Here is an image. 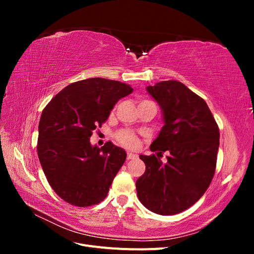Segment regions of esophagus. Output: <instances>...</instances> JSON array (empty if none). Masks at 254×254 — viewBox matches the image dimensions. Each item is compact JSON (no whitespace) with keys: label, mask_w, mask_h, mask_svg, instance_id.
Returning a JSON list of instances; mask_svg holds the SVG:
<instances>
[{"label":"esophagus","mask_w":254,"mask_h":254,"mask_svg":"<svg viewBox=\"0 0 254 254\" xmlns=\"http://www.w3.org/2000/svg\"><path fill=\"white\" fill-rule=\"evenodd\" d=\"M134 158H136V155H134V153L127 152V159L128 160H131V159H134Z\"/></svg>","instance_id":"34e87169"}]
</instances>
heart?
<instances>
[{"instance_id":"obj_1","label":"heart","mask_w":254,"mask_h":254,"mask_svg":"<svg viewBox=\"0 0 254 254\" xmlns=\"http://www.w3.org/2000/svg\"><path fill=\"white\" fill-rule=\"evenodd\" d=\"M117 140L126 147H134L137 143L136 136L129 131H120L117 134Z\"/></svg>"}]
</instances>
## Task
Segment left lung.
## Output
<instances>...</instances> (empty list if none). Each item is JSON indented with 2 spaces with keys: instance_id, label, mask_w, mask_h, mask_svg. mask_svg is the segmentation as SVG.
Returning <instances> with one entry per match:
<instances>
[{
  "instance_id": "left-lung-1",
  "label": "left lung",
  "mask_w": 254,
  "mask_h": 254,
  "mask_svg": "<svg viewBox=\"0 0 254 254\" xmlns=\"http://www.w3.org/2000/svg\"><path fill=\"white\" fill-rule=\"evenodd\" d=\"M159 104L164 126L150 145L155 155L140 159L145 173L135 182L141 203L160 215H175L196 203L209 188L216 167L219 129L204 99L177 80L146 88Z\"/></svg>"
}]
</instances>
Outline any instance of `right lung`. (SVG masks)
Wrapping results in <instances>:
<instances>
[{"label":"right lung","mask_w":254,"mask_h":254,"mask_svg":"<svg viewBox=\"0 0 254 254\" xmlns=\"http://www.w3.org/2000/svg\"><path fill=\"white\" fill-rule=\"evenodd\" d=\"M132 91L117 80L83 79L61 90L43 109L38 157L50 186L67 203L90 206L108 195L126 151L111 142L101 148L92 146L90 137L114 105Z\"/></svg>","instance_id":"right-lung-1"}]
</instances>
